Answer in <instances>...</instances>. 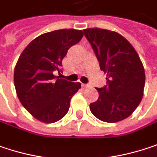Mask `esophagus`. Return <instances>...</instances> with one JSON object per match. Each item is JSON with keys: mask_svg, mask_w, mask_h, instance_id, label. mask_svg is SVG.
<instances>
[{"mask_svg": "<svg viewBox=\"0 0 157 157\" xmlns=\"http://www.w3.org/2000/svg\"><path fill=\"white\" fill-rule=\"evenodd\" d=\"M82 86H83L84 88H86V87H89V86H90V85H88V84H82Z\"/></svg>", "mask_w": 157, "mask_h": 157, "instance_id": "obj_1", "label": "esophagus"}]
</instances>
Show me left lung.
<instances>
[{
  "mask_svg": "<svg viewBox=\"0 0 157 157\" xmlns=\"http://www.w3.org/2000/svg\"><path fill=\"white\" fill-rule=\"evenodd\" d=\"M100 69L107 73V84L95 87L99 97L90 104V111L105 122L128 118L140 104L145 87V70L134 47L121 35L102 28H86Z\"/></svg>",
  "mask_w": 157,
  "mask_h": 157,
  "instance_id": "obj_1",
  "label": "left lung"
}]
</instances>
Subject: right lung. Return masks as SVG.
I'll return each instance as SVG.
<instances>
[{
    "label": "right lung",
    "instance_id": "1",
    "mask_svg": "<svg viewBox=\"0 0 157 157\" xmlns=\"http://www.w3.org/2000/svg\"><path fill=\"white\" fill-rule=\"evenodd\" d=\"M82 30L60 29L43 34L24 49L14 70L17 95L30 114L44 123H53L68 113L71 99L81 87L53 72H62V59L83 37Z\"/></svg>",
    "mask_w": 157,
    "mask_h": 157
}]
</instances>
